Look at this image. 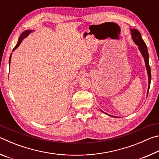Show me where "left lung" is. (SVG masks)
<instances>
[{
	"instance_id": "obj_1",
	"label": "left lung",
	"mask_w": 159,
	"mask_h": 159,
	"mask_svg": "<svg viewBox=\"0 0 159 159\" xmlns=\"http://www.w3.org/2000/svg\"><path fill=\"white\" fill-rule=\"evenodd\" d=\"M130 31H131V35H132V38H133V40L134 41V42L138 45L139 49L140 50L142 55L144 59L145 64H146V68L148 73V76H149V86H148V92H147L148 93L149 90L152 76H151V69L149 64V53H148L147 47L146 44H145L144 41H143V39H142L141 34L139 33V31L138 30H137L135 29H131Z\"/></svg>"
}]
</instances>
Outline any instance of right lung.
<instances>
[{
  "mask_svg": "<svg viewBox=\"0 0 159 159\" xmlns=\"http://www.w3.org/2000/svg\"><path fill=\"white\" fill-rule=\"evenodd\" d=\"M32 31H30V30H27V31H24L22 34H21V35L20 36V37L19 38V40H18V42H17V45H15V47L13 48V50H12V51L13 50H15L16 48H18V46L19 45H20V43H21V42L22 41V40L25 39V37H26L28 36V35L31 33ZM10 60H11V55H10V60H9V64H10Z\"/></svg>",
  "mask_w": 159,
  "mask_h": 159,
  "instance_id": "right-lung-1",
  "label": "right lung"
}]
</instances>
